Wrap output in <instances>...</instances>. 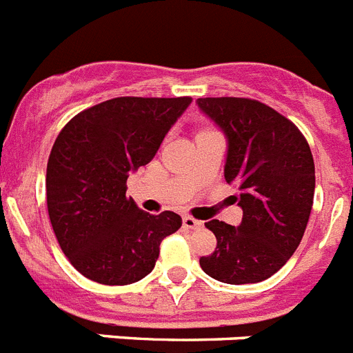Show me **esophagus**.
Here are the masks:
<instances>
[{"instance_id": "esophagus-1", "label": "esophagus", "mask_w": 353, "mask_h": 353, "mask_svg": "<svg viewBox=\"0 0 353 353\" xmlns=\"http://www.w3.org/2000/svg\"><path fill=\"white\" fill-rule=\"evenodd\" d=\"M183 226H185L187 230H199V228L203 226V223L194 219V217H191V215H183Z\"/></svg>"}]
</instances>
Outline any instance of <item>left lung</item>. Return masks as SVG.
Masks as SVG:
<instances>
[{
	"label": "left lung",
	"instance_id": "obj_1",
	"mask_svg": "<svg viewBox=\"0 0 353 353\" xmlns=\"http://www.w3.org/2000/svg\"><path fill=\"white\" fill-rule=\"evenodd\" d=\"M199 109L228 139L224 179L239 187L242 223L212 219L217 248L199 258L205 274L228 285L269 279L301 244L314 196V162L295 123L252 99L207 97Z\"/></svg>",
	"mask_w": 353,
	"mask_h": 353
}]
</instances>
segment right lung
<instances>
[{"label": "right lung", "instance_id": "1", "mask_svg": "<svg viewBox=\"0 0 353 353\" xmlns=\"http://www.w3.org/2000/svg\"><path fill=\"white\" fill-rule=\"evenodd\" d=\"M191 97H118L84 109L58 134L48 161V212L74 269L101 285L148 276L159 245L182 226L174 212L152 215L127 198L129 173L148 164Z\"/></svg>", "mask_w": 353, "mask_h": 353}]
</instances>
